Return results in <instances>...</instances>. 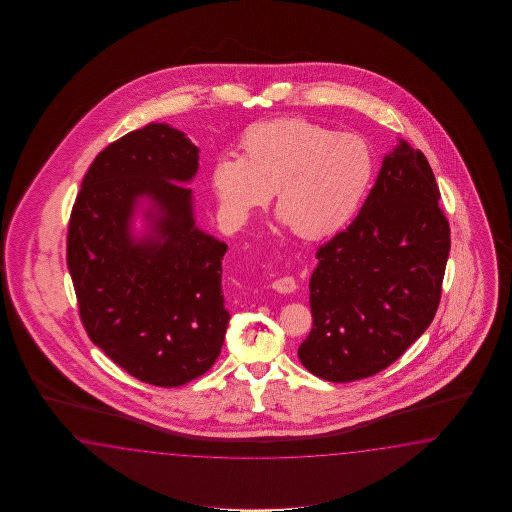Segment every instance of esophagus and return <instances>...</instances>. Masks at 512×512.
I'll use <instances>...</instances> for the list:
<instances>
[{"label":"esophagus","mask_w":512,"mask_h":512,"mask_svg":"<svg viewBox=\"0 0 512 512\" xmlns=\"http://www.w3.org/2000/svg\"><path fill=\"white\" fill-rule=\"evenodd\" d=\"M272 289H274V291H278V293L291 294L296 291V282H294V278H291V276H283V278L274 280V283H272Z\"/></svg>","instance_id":"1"}]
</instances>
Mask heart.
I'll list each match as a JSON object with an SVG mask.
<instances>
[{"mask_svg": "<svg viewBox=\"0 0 512 512\" xmlns=\"http://www.w3.org/2000/svg\"><path fill=\"white\" fill-rule=\"evenodd\" d=\"M241 155L221 153L210 181L219 207L245 223L276 190L278 219L296 236L320 240L355 214L373 175L370 146L300 117L265 120L241 135Z\"/></svg>", "mask_w": 512, "mask_h": 512, "instance_id": "b5f03b06", "label": "heart"}]
</instances>
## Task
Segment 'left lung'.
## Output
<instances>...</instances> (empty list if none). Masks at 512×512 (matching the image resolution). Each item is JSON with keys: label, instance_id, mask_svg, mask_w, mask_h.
Masks as SVG:
<instances>
[{"label": "left lung", "instance_id": "obj_1", "mask_svg": "<svg viewBox=\"0 0 512 512\" xmlns=\"http://www.w3.org/2000/svg\"><path fill=\"white\" fill-rule=\"evenodd\" d=\"M425 155L397 139L351 221L316 252L313 329L298 359L316 377L359 381L388 368L434 320L450 229Z\"/></svg>", "mask_w": 512, "mask_h": 512}]
</instances>
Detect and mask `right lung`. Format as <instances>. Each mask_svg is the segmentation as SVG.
<instances>
[{"instance_id":"1","label":"right lung","mask_w":512,"mask_h":512,"mask_svg":"<svg viewBox=\"0 0 512 512\" xmlns=\"http://www.w3.org/2000/svg\"><path fill=\"white\" fill-rule=\"evenodd\" d=\"M199 148L164 122L98 153L67 232V267L93 344L135 379L174 388L210 370L230 315L227 243L196 223ZM140 227H136V219Z\"/></svg>"}]
</instances>
